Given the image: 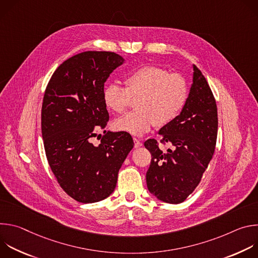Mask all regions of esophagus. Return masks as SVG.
<instances>
[{
	"label": "esophagus",
	"mask_w": 258,
	"mask_h": 258,
	"mask_svg": "<svg viewBox=\"0 0 258 258\" xmlns=\"http://www.w3.org/2000/svg\"><path fill=\"white\" fill-rule=\"evenodd\" d=\"M134 142H135V147L136 148H139V147H142L143 146V144L140 142V140H138L137 138H135L134 139Z\"/></svg>",
	"instance_id": "esophagus-1"
}]
</instances>
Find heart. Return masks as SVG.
<instances>
[{
	"mask_svg": "<svg viewBox=\"0 0 258 258\" xmlns=\"http://www.w3.org/2000/svg\"><path fill=\"white\" fill-rule=\"evenodd\" d=\"M102 96L107 109L118 114L125 111L131 99H138V111L115 120L113 128L141 137L155 124L164 126L180 114L189 99V86L177 73L145 66L125 77L124 88L110 84L104 88Z\"/></svg>",
	"mask_w": 258,
	"mask_h": 258,
	"instance_id": "obj_1",
	"label": "heart"
}]
</instances>
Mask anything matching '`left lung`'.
Segmentation results:
<instances>
[{
	"label": "left lung",
	"mask_w": 258,
	"mask_h": 258,
	"mask_svg": "<svg viewBox=\"0 0 258 258\" xmlns=\"http://www.w3.org/2000/svg\"><path fill=\"white\" fill-rule=\"evenodd\" d=\"M217 123L213 94L202 72L193 64V81L185 108L158 133L162 142L170 143L173 149L163 153L154 139L144 144L152 155L146 173L147 188L158 200L178 204L193 193L213 156Z\"/></svg>",
	"instance_id": "1"
}]
</instances>
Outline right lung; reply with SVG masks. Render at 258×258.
Wrapping results in <instances>:
<instances>
[{"label": "right lung", "mask_w": 258, "mask_h": 258, "mask_svg": "<svg viewBox=\"0 0 258 258\" xmlns=\"http://www.w3.org/2000/svg\"><path fill=\"white\" fill-rule=\"evenodd\" d=\"M124 63L113 52L88 51L64 61L53 73L42 107V135L49 165L61 188L81 203L111 195L118 171L134 147L130 134L105 131L92 144L95 126L109 114L103 90L111 72Z\"/></svg>", "instance_id": "1"}]
</instances>
